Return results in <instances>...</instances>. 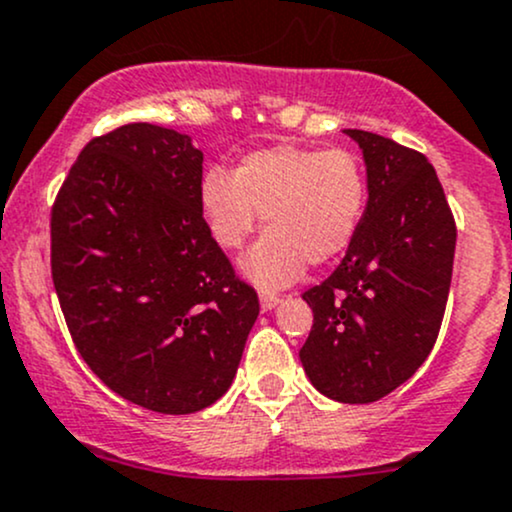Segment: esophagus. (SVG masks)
<instances>
[{
	"instance_id": "1",
	"label": "esophagus",
	"mask_w": 512,
	"mask_h": 512,
	"mask_svg": "<svg viewBox=\"0 0 512 512\" xmlns=\"http://www.w3.org/2000/svg\"><path fill=\"white\" fill-rule=\"evenodd\" d=\"M276 303H279V296H276V293L262 291V296H260L262 310H272V308H276Z\"/></svg>"
}]
</instances>
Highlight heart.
I'll return each mask as SVG.
<instances>
[{
  "mask_svg": "<svg viewBox=\"0 0 512 512\" xmlns=\"http://www.w3.org/2000/svg\"><path fill=\"white\" fill-rule=\"evenodd\" d=\"M199 207L223 250L243 248L262 214L264 236L245 272L274 289L296 281L305 262L322 267L351 248L368 207V175L349 149L279 144L252 151L231 170H211Z\"/></svg>",
  "mask_w": 512,
  "mask_h": 512,
  "instance_id": "heart-1",
  "label": "heart"
}]
</instances>
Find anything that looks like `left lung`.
I'll return each instance as SVG.
<instances>
[{"label":"left lung","instance_id":"left-lung-1","mask_svg":"<svg viewBox=\"0 0 512 512\" xmlns=\"http://www.w3.org/2000/svg\"><path fill=\"white\" fill-rule=\"evenodd\" d=\"M346 134L363 149L368 207L339 267L303 293L313 327L298 356L322 395L368 404L407 383L431 354L457 226L424 154L363 129Z\"/></svg>","mask_w":512,"mask_h":512}]
</instances>
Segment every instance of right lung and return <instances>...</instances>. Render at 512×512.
Here are the masks:
<instances>
[{"label":"right lung","instance_id":"right-lung-1","mask_svg":"<svg viewBox=\"0 0 512 512\" xmlns=\"http://www.w3.org/2000/svg\"><path fill=\"white\" fill-rule=\"evenodd\" d=\"M202 161L187 134L122 125L81 149L50 214L52 284L76 349L158 414L214 404L260 315L204 221Z\"/></svg>","mask_w":512,"mask_h":512}]
</instances>
